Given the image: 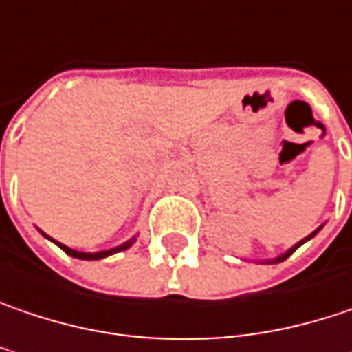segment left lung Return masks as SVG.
<instances>
[{"label": "left lung", "instance_id": "1", "mask_svg": "<svg viewBox=\"0 0 352 352\" xmlns=\"http://www.w3.org/2000/svg\"><path fill=\"white\" fill-rule=\"evenodd\" d=\"M320 229H322V225H320V227H317V229H315V231H313V233H311V235H307V237L305 239H300L299 243H295V245H293V247H291V249H287V251H285V253H280V255H277V257H273V258H263V261H261V263H267V265H273V263H283V261H285V258H289L291 257V255H293V253H295V251H297V249H299L300 245H302V243H307V241H311V239L315 237V235H317V233H319Z\"/></svg>", "mask_w": 352, "mask_h": 352}]
</instances>
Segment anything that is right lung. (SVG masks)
I'll return each mask as SVG.
<instances>
[{
  "label": "right lung",
  "instance_id": "obj_1",
  "mask_svg": "<svg viewBox=\"0 0 352 352\" xmlns=\"http://www.w3.org/2000/svg\"><path fill=\"white\" fill-rule=\"evenodd\" d=\"M41 235L45 239H50V241H53L61 251H65L69 257H75V258H81V261H99V258H105L109 257V255H115V253H119V251H125V249H129L131 245H133L135 241H137V235L135 237H131L129 241H125V243H121V245H117V247H113V249H107V251H95V253H85V251H75V249H72V247H67V245H63V243H59V241H55V239H52L47 233H43L41 229H37Z\"/></svg>",
  "mask_w": 352,
  "mask_h": 352
}]
</instances>
